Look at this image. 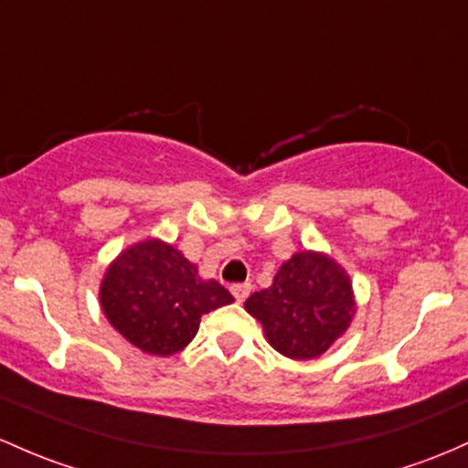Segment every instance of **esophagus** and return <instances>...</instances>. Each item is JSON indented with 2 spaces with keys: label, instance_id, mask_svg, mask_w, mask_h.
<instances>
[{
  "label": "esophagus",
  "instance_id": "esophagus-1",
  "mask_svg": "<svg viewBox=\"0 0 468 468\" xmlns=\"http://www.w3.org/2000/svg\"><path fill=\"white\" fill-rule=\"evenodd\" d=\"M230 293H233L238 303H244V300H247L249 293H250V284H249V282H238V284H233V287H230Z\"/></svg>",
  "mask_w": 468,
  "mask_h": 468
}]
</instances>
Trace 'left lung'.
I'll use <instances>...</instances> for the list:
<instances>
[{"mask_svg":"<svg viewBox=\"0 0 468 468\" xmlns=\"http://www.w3.org/2000/svg\"><path fill=\"white\" fill-rule=\"evenodd\" d=\"M244 307L280 354L316 358L352 321V284L332 260L303 250L280 267L271 287L250 293Z\"/></svg>","mask_w":468,"mask_h":468,"instance_id":"8db88e82","label":"left lung"}]
</instances>
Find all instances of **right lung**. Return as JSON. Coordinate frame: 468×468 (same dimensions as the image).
<instances>
[{
    "label": "right lung",
    "mask_w": 468,
    "mask_h": 468,
    "mask_svg": "<svg viewBox=\"0 0 468 468\" xmlns=\"http://www.w3.org/2000/svg\"><path fill=\"white\" fill-rule=\"evenodd\" d=\"M101 303L107 321L132 346L168 356L193 341L204 314L230 304L233 296L215 280H201L170 244L147 239L107 269Z\"/></svg>",
    "instance_id": "obj_1"
}]
</instances>
